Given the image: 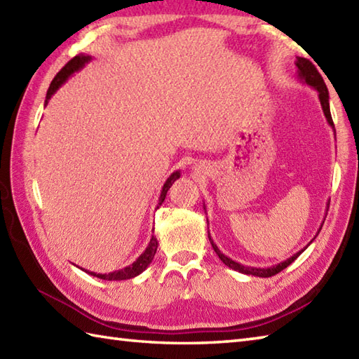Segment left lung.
I'll return each mask as SVG.
<instances>
[{"instance_id": "obj_1", "label": "left lung", "mask_w": 359, "mask_h": 359, "mask_svg": "<svg viewBox=\"0 0 359 359\" xmlns=\"http://www.w3.org/2000/svg\"><path fill=\"white\" fill-rule=\"evenodd\" d=\"M296 67H297V79H299L304 85H307V86H311L313 89H316L318 90V97H319V102H321V106H323V112H324V116H325V118H327V123H329L330 126H332V129L334 131V125H333V120H332V114H330V104H329V90H327V86H325V83H324V80H323V77H321V74L318 72V69L315 67V65L311 63V62H309L307 58H302V57H297L296 58ZM334 135H337V133H334ZM327 207H329V203H327ZM203 210H205V207H203ZM329 211V210H327ZM325 220V219H324ZM324 220H323V224H324ZM207 222H208V219H207ZM321 228H323V225L319 226V230H318V233L321 231ZM318 233H316V236H318ZM208 239H210V242H211V245H212V248H215V251H216V255L219 256V259L220 261H222L226 266H230V269H233V270H236V271H239V273H243V274H251V276H259V278H271V276H274V274H278L279 271H282L284 269H287V266L292 264L294 259L299 256L304 250H306L311 242H313V239L310 241V243L309 245L304 248V250H301V251H297L296 255H293L292 257H288L287 261H284V262H280V264H278V265H271V266H266V269H261V266H248V265H242V264H239V262H236V261H233V259H230L228 256H225L222 251H220L219 248H217V245L215 242H212V239H211V236H210V233H208Z\"/></svg>"}]
</instances>
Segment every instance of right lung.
Here are the masks:
<instances>
[{
  "label": "right lung",
  "mask_w": 359,
  "mask_h": 359,
  "mask_svg": "<svg viewBox=\"0 0 359 359\" xmlns=\"http://www.w3.org/2000/svg\"><path fill=\"white\" fill-rule=\"evenodd\" d=\"M90 60H93V57L90 55H85V53H80V55L74 57L71 62H67V65L63 67L62 71H60L55 79L52 80L50 86L48 89V94H46V100H44V104H48V102L50 100V97L57 93L58 88H62V85H65L66 80L71 77V75H74L75 72H79L80 69H83L85 67L86 63H89ZM180 177V171H174L170 177L166 179V182L162 187V191H160V197H158V203H157V208L160 207V205L163 203L165 197H166V193L168 189L171 188V185L174 184L175 180H177ZM156 208V210H157ZM157 247H158V242L156 239V236H151V241L148 243L147 250L143 251V253L135 259V261L131 264L125 266V269L121 270H117V271H112V273H108V274H102V273H94V271H89V270H83L86 271L88 274H90V276H95V278H100L103 280H125V279H131V278H135L139 276L140 273H143L144 270L148 269L149 264L152 262V259H154V255L157 251Z\"/></svg>",
  "instance_id": "obj_1"
}]
</instances>
